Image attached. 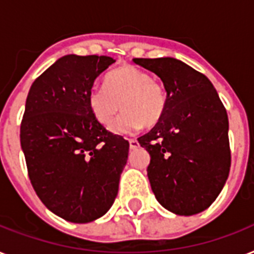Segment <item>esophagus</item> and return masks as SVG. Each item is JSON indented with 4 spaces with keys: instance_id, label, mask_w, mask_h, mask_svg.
<instances>
[{
    "instance_id": "esophagus-1",
    "label": "esophagus",
    "mask_w": 254,
    "mask_h": 254,
    "mask_svg": "<svg viewBox=\"0 0 254 254\" xmlns=\"http://www.w3.org/2000/svg\"><path fill=\"white\" fill-rule=\"evenodd\" d=\"M129 146H130V149H135V147L139 146L138 141L135 138H130L129 139Z\"/></svg>"
}]
</instances>
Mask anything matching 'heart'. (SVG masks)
<instances>
[{
    "label": "heart",
    "instance_id": "b5f03b06",
    "mask_svg": "<svg viewBox=\"0 0 254 254\" xmlns=\"http://www.w3.org/2000/svg\"><path fill=\"white\" fill-rule=\"evenodd\" d=\"M122 104H120L119 103ZM88 107L99 124L107 127L123 108L124 113L111 125L117 134H127L139 127H154L167 107V92L158 80L133 65H124L105 77V85L88 92Z\"/></svg>",
    "mask_w": 254,
    "mask_h": 254
}]
</instances>
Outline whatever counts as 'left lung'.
Wrapping results in <instances>:
<instances>
[{
  "mask_svg": "<svg viewBox=\"0 0 254 254\" xmlns=\"http://www.w3.org/2000/svg\"><path fill=\"white\" fill-rule=\"evenodd\" d=\"M167 92L162 119L138 138L150 154L147 177L157 200L191 216L212 204L228 179V116L208 77L174 58L133 59Z\"/></svg>",
  "mask_w": 254,
  "mask_h": 254,
  "instance_id": "8db88e82",
  "label": "left lung"
}]
</instances>
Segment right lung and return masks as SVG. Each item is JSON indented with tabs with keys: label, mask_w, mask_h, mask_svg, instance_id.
<instances>
[{
	"label": "right lung",
	"mask_w": 254,
	"mask_h": 254,
	"mask_svg": "<svg viewBox=\"0 0 254 254\" xmlns=\"http://www.w3.org/2000/svg\"><path fill=\"white\" fill-rule=\"evenodd\" d=\"M115 63L97 55H65L37 77L26 99L21 146L38 197L71 223L108 212L119 192L129 142L95 120L88 92Z\"/></svg>",
	"instance_id": "add662e5"
}]
</instances>
